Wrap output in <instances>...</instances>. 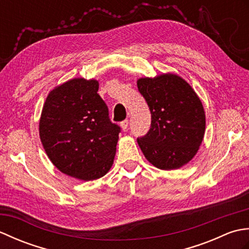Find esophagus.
<instances>
[{
    "mask_svg": "<svg viewBox=\"0 0 249 249\" xmlns=\"http://www.w3.org/2000/svg\"><path fill=\"white\" fill-rule=\"evenodd\" d=\"M121 127L123 130H127V128H128V120H124L123 122H121Z\"/></svg>",
    "mask_w": 249,
    "mask_h": 249,
    "instance_id": "34e87169",
    "label": "esophagus"
}]
</instances>
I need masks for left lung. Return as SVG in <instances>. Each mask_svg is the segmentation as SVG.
Wrapping results in <instances>:
<instances>
[{
	"label": "left lung",
	"instance_id": "1",
	"mask_svg": "<svg viewBox=\"0 0 249 249\" xmlns=\"http://www.w3.org/2000/svg\"><path fill=\"white\" fill-rule=\"evenodd\" d=\"M138 89L151 111V127L137 138L152 165L172 170L187 163L203 140V106L189 84L177 75L141 78Z\"/></svg>",
	"mask_w": 249,
	"mask_h": 249
}]
</instances>
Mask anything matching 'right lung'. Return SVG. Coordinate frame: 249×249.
I'll return each mask as SVG.
<instances>
[{"label": "right lung", "instance_id": "right-lung-1", "mask_svg": "<svg viewBox=\"0 0 249 249\" xmlns=\"http://www.w3.org/2000/svg\"><path fill=\"white\" fill-rule=\"evenodd\" d=\"M97 91L96 80L76 78L63 83L49 93L39 121L41 143L52 163L83 181L109 171L121 133Z\"/></svg>", "mask_w": 249, "mask_h": 249}]
</instances>
